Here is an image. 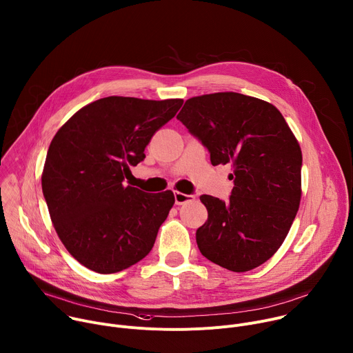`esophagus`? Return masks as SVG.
Listing matches in <instances>:
<instances>
[{
	"mask_svg": "<svg viewBox=\"0 0 353 353\" xmlns=\"http://www.w3.org/2000/svg\"><path fill=\"white\" fill-rule=\"evenodd\" d=\"M194 199H195V196L191 195V194H183V192H179V191L174 192V203L177 205H183V204L190 203V201H194Z\"/></svg>",
	"mask_w": 353,
	"mask_h": 353,
	"instance_id": "1",
	"label": "esophagus"
}]
</instances>
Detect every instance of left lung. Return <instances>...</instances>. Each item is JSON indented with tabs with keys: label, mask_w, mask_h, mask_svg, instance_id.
<instances>
[{
	"label": "left lung",
	"mask_w": 353,
	"mask_h": 353,
	"mask_svg": "<svg viewBox=\"0 0 353 353\" xmlns=\"http://www.w3.org/2000/svg\"><path fill=\"white\" fill-rule=\"evenodd\" d=\"M211 154L232 163L229 201L201 195L208 219L195 237L201 254L234 272L270 260L283 243L301 196V150L281 112L236 92L195 96L177 114Z\"/></svg>",
	"instance_id": "left-lung-1"
}]
</instances>
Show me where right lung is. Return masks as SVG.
<instances>
[{
    "label": "right lung",
    "instance_id": "right-lung-1",
    "mask_svg": "<svg viewBox=\"0 0 353 353\" xmlns=\"http://www.w3.org/2000/svg\"><path fill=\"white\" fill-rule=\"evenodd\" d=\"M183 99L109 96L78 110L48 146L41 188L68 253L99 274L123 271L149 254L174 204L170 190L125 185L154 134Z\"/></svg>",
    "mask_w": 353,
    "mask_h": 353
}]
</instances>
